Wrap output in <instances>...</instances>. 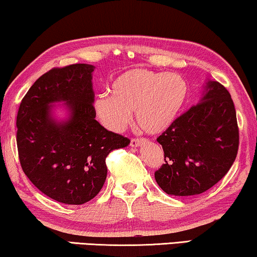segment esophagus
Masks as SVG:
<instances>
[{"instance_id":"1","label":"esophagus","mask_w":257,"mask_h":257,"mask_svg":"<svg viewBox=\"0 0 257 257\" xmlns=\"http://www.w3.org/2000/svg\"><path fill=\"white\" fill-rule=\"evenodd\" d=\"M143 143V139H136V138H132L131 139V143H130V145L132 147H138L140 146V144Z\"/></svg>"}]
</instances>
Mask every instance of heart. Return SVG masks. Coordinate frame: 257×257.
<instances>
[{"instance_id": "obj_1", "label": "heart", "mask_w": 257, "mask_h": 257, "mask_svg": "<svg viewBox=\"0 0 257 257\" xmlns=\"http://www.w3.org/2000/svg\"><path fill=\"white\" fill-rule=\"evenodd\" d=\"M93 103L101 124L120 131L135 111L137 125L149 135L166 131L177 120L188 97V84L178 73L132 69L119 75Z\"/></svg>"}]
</instances>
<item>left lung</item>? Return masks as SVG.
<instances>
[{
	"instance_id": "1",
	"label": "left lung",
	"mask_w": 257,
	"mask_h": 257,
	"mask_svg": "<svg viewBox=\"0 0 257 257\" xmlns=\"http://www.w3.org/2000/svg\"><path fill=\"white\" fill-rule=\"evenodd\" d=\"M165 164L154 178L165 193L198 195L217 184L236 158L238 127L230 93L208 80L201 100L158 137Z\"/></svg>"
}]
</instances>
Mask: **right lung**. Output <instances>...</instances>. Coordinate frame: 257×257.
<instances>
[{
	"instance_id": "right-lung-1",
	"label": "right lung",
	"mask_w": 257,
	"mask_h": 257,
	"mask_svg": "<svg viewBox=\"0 0 257 257\" xmlns=\"http://www.w3.org/2000/svg\"><path fill=\"white\" fill-rule=\"evenodd\" d=\"M89 64L51 69L21 101L17 112V150L29 180L49 198L83 205L106 180V157L130 139L107 131L96 119L92 71ZM65 101L69 118L57 121L51 103Z\"/></svg>"
}]
</instances>
